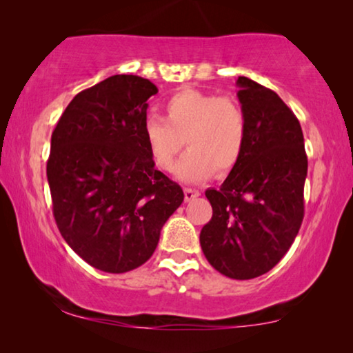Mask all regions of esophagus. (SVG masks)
Listing matches in <instances>:
<instances>
[{"label": "esophagus", "mask_w": 353, "mask_h": 353, "mask_svg": "<svg viewBox=\"0 0 353 353\" xmlns=\"http://www.w3.org/2000/svg\"><path fill=\"white\" fill-rule=\"evenodd\" d=\"M199 194H201V192L197 190H192V188H185V201L186 202L196 199V197Z\"/></svg>", "instance_id": "esophagus-1"}]
</instances>
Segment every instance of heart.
Returning <instances> with one entry per match:
<instances>
[{"label":"heart","instance_id":"obj_1","mask_svg":"<svg viewBox=\"0 0 353 353\" xmlns=\"http://www.w3.org/2000/svg\"><path fill=\"white\" fill-rule=\"evenodd\" d=\"M165 117H149L143 138L149 157L161 170H172L183 149L190 148L175 168L181 181L196 183L214 175H226L243 157L248 138L244 109L230 96L181 90L167 99Z\"/></svg>","mask_w":353,"mask_h":353}]
</instances>
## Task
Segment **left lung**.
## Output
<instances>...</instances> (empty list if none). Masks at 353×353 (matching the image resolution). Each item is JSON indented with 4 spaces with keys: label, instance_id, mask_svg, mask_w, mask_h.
<instances>
[{
    "label": "left lung",
    "instance_id": "left-lung-1",
    "mask_svg": "<svg viewBox=\"0 0 353 353\" xmlns=\"http://www.w3.org/2000/svg\"><path fill=\"white\" fill-rule=\"evenodd\" d=\"M236 85L245 148L223 185L205 191L214 214L199 239L216 272L252 279L284 257L301 230L308 162L301 123L283 99L248 77Z\"/></svg>",
    "mask_w": 353,
    "mask_h": 353
}]
</instances>
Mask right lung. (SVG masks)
<instances>
[{
	"mask_svg": "<svg viewBox=\"0 0 353 353\" xmlns=\"http://www.w3.org/2000/svg\"><path fill=\"white\" fill-rule=\"evenodd\" d=\"M157 86L112 75L75 96L51 137L46 163L52 214L86 263L125 273L148 262L185 194L156 170L143 138Z\"/></svg>",
	"mask_w": 353,
	"mask_h": 353,
	"instance_id": "add662e5",
	"label": "right lung"
}]
</instances>
